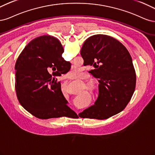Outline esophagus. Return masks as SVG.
Masks as SVG:
<instances>
[{
	"label": "esophagus",
	"instance_id": "34e87169",
	"mask_svg": "<svg viewBox=\"0 0 155 155\" xmlns=\"http://www.w3.org/2000/svg\"><path fill=\"white\" fill-rule=\"evenodd\" d=\"M66 78H69V77L68 75H66Z\"/></svg>",
	"mask_w": 155,
	"mask_h": 155
}]
</instances>
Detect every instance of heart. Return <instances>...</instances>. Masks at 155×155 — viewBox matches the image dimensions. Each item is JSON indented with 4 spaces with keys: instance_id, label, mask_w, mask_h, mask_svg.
Segmentation results:
<instances>
[{
    "instance_id": "b5f03b06",
    "label": "heart",
    "mask_w": 155,
    "mask_h": 155,
    "mask_svg": "<svg viewBox=\"0 0 155 155\" xmlns=\"http://www.w3.org/2000/svg\"><path fill=\"white\" fill-rule=\"evenodd\" d=\"M68 74L69 77H71V78H80L82 76L83 72L81 69L78 68H73L71 69H70V71L68 72ZM90 88L93 91L96 89V87H94L93 85H91Z\"/></svg>"
}]
</instances>
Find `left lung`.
Returning a JSON list of instances; mask_svg holds the SVG:
<instances>
[{
    "label": "left lung",
    "instance_id": "left-lung-1",
    "mask_svg": "<svg viewBox=\"0 0 155 155\" xmlns=\"http://www.w3.org/2000/svg\"><path fill=\"white\" fill-rule=\"evenodd\" d=\"M84 66L98 78V97L94 105L79 113L81 118L107 119L126 107L136 86V73L126 48L106 35H94L84 42L81 51Z\"/></svg>",
    "mask_w": 155,
    "mask_h": 155
}]
</instances>
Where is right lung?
<instances>
[{
  "label": "right lung",
  "instance_id": "1",
  "mask_svg": "<svg viewBox=\"0 0 155 155\" xmlns=\"http://www.w3.org/2000/svg\"><path fill=\"white\" fill-rule=\"evenodd\" d=\"M63 53L57 38L43 35L28 43L17 60L15 69L17 98L26 111L40 119L76 114L67 105L61 82L55 77L71 68L70 62L62 57Z\"/></svg>",
  "mask_w": 155,
  "mask_h": 155
}]
</instances>
